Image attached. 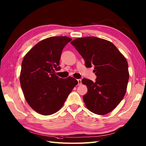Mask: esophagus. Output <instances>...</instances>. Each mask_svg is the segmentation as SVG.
Here are the masks:
<instances>
[{
	"mask_svg": "<svg viewBox=\"0 0 146 146\" xmlns=\"http://www.w3.org/2000/svg\"><path fill=\"white\" fill-rule=\"evenodd\" d=\"M78 80V85H82V80H81V79H78V80Z\"/></svg>",
	"mask_w": 146,
	"mask_h": 146,
	"instance_id": "obj_1",
	"label": "esophagus"
}]
</instances>
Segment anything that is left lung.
Listing matches in <instances>:
<instances>
[{
  "label": "left lung",
  "mask_w": 146,
  "mask_h": 146,
  "mask_svg": "<svg viewBox=\"0 0 146 146\" xmlns=\"http://www.w3.org/2000/svg\"><path fill=\"white\" fill-rule=\"evenodd\" d=\"M85 61L86 68L94 67L95 82L83 78L87 94L83 99L92 112L105 115L112 111L125 94L129 78L125 58L113 43L97 37L76 38L71 42Z\"/></svg>",
  "instance_id": "obj_1"
}]
</instances>
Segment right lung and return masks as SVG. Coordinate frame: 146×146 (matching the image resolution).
Wrapping results in <instances>:
<instances>
[{"instance_id": "add662e5", "label": "right lung", "mask_w": 146, "mask_h": 146, "mask_svg": "<svg viewBox=\"0 0 146 146\" xmlns=\"http://www.w3.org/2000/svg\"><path fill=\"white\" fill-rule=\"evenodd\" d=\"M66 36H54L39 42L24 56L20 83L27 104L36 112L49 115L63 107L78 81L72 77L61 78L55 71L64 47L71 41Z\"/></svg>"}]
</instances>
